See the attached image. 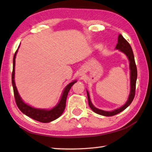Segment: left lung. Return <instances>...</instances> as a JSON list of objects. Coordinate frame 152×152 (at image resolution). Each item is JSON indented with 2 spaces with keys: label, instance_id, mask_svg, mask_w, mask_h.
Segmentation results:
<instances>
[{
  "label": "left lung",
  "instance_id": "8db88e82",
  "mask_svg": "<svg viewBox=\"0 0 152 152\" xmlns=\"http://www.w3.org/2000/svg\"><path fill=\"white\" fill-rule=\"evenodd\" d=\"M116 49L119 50L122 52L124 53L126 56H127L130 62V93L129 97L127 102L126 104H124L121 108H117V109L114 110L113 111H104L102 110H100L99 108L94 107V106L92 104L91 101L89 94L87 91V97H88V105H89L90 108L92 109L94 113L99 114H101L102 116H111L116 115V114H118L121 112L125 110L128 106H129L132 102L133 99L135 96V92H136V79H137V68L135 63V60H134V56L133 53V51L132 50V48L130 45L129 44L126 39L124 38L121 34H119L118 38V44L116 45Z\"/></svg>",
  "mask_w": 152,
  "mask_h": 152
}]
</instances>
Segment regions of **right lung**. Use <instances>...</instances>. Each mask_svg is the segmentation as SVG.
Listing matches in <instances>:
<instances>
[{
    "label": "right lung",
    "instance_id": "obj_1",
    "mask_svg": "<svg viewBox=\"0 0 152 152\" xmlns=\"http://www.w3.org/2000/svg\"><path fill=\"white\" fill-rule=\"evenodd\" d=\"M17 51H18V50H16L14 56L13 69L12 73V84L13 87L14 98H15L17 107H18L19 109L21 110L22 113L37 121L47 123L58 118L61 115L62 113H64V111L65 110V105H66V99L69 91L71 87H72L77 81H73V82L70 83L69 84H68L66 86L64 92H63L61 99H60L59 103L55 107L51 108V110L38 109V108H35L30 107V106L26 104V103L21 99L20 96L18 93V91H17L15 82H14V67H15V58Z\"/></svg>",
    "mask_w": 152,
    "mask_h": 152
}]
</instances>
